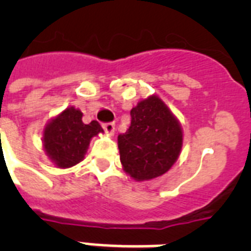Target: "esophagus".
<instances>
[{"label": "esophagus", "mask_w": 251, "mask_h": 251, "mask_svg": "<svg viewBox=\"0 0 251 251\" xmlns=\"http://www.w3.org/2000/svg\"><path fill=\"white\" fill-rule=\"evenodd\" d=\"M102 129L105 130V133L108 134H114V130H116V126H114L113 122H105V124H102Z\"/></svg>", "instance_id": "esophagus-1"}]
</instances>
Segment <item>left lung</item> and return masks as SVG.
I'll use <instances>...</instances> for the list:
<instances>
[{
  "label": "left lung",
  "instance_id": "1",
  "mask_svg": "<svg viewBox=\"0 0 251 251\" xmlns=\"http://www.w3.org/2000/svg\"><path fill=\"white\" fill-rule=\"evenodd\" d=\"M131 124L118 135L124 171L137 181L164 175L178 159L182 130L161 99L152 95L131 109Z\"/></svg>",
  "mask_w": 251,
  "mask_h": 251
}]
</instances>
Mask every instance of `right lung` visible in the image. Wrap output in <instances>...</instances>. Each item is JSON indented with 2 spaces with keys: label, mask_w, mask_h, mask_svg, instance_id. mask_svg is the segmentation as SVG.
<instances>
[{
  "label": "right lung",
  "mask_w": 251,
  "mask_h": 251,
  "mask_svg": "<svg viewBox=\"0 0 251 251\" xmlns=\"http://www.w3.org/2000/svg\"><path fill=\"white\" fill-rule=\"evenodd\" d=\"M82 116L79 109L70 106L45 126L44 150L58 168H70L83 160L91 138L102 133L98 121L86 125Z\"/></svg>",
  "instance_id": "1"
}]
</instances>
